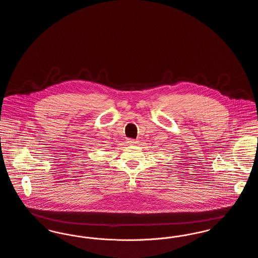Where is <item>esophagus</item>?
I'll use <instances>...</instances> for the list:
<instances>
[{"label":"esophagus","instance_id":"34e87169","mask_svg":"<svg viewBox=\"0 0 258 258\" xmlns=\"http://www.w3.org/2000/svg\"><path fill=\"white\" fill-rule=\"evenodd\" d=\"M138 142L136 141V140H132V139H127L126 140V144L127 145H131V146H133V145H136Z\"/></svg>","mask_w":258,"mask_h":258}]
</instances>
